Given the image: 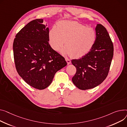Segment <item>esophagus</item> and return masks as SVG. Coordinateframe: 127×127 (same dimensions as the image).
Segmentation results:
<instances>
[{
  "instance_id": "1",
  "label": "esophagus",
  "mask_w": 127,
  "mask_h": 127,
  "mask_svg": "<svg viewBox=\"0 0 127 127\" xmlns=\"http://www.w3.org/2000/svg\"><path fill=\"white\" fill-rule=\"evenodd\" d=\"M66 61L68 64H70L71 63V60H69V59H68L66 58Z\"/></svg>"
}]
</instances>
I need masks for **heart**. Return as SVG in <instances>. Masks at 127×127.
<instances>
[{"mask_svg":"<svg viewBox=\"0 0 127 127\" xmlns=\"http://www.w3.org/2000/svg\"><path fill=\"white\" fill-rule=\"evenodd\" d=\"M50 46L58 51L64 44L62 50L65 55L80 58L86 55L94 46L96 40L95 30L76 22L62 21L49 33Z\"/></svg>","mask_w":127,"mask_h":127,"instance_id":"heart-1","label":"heart"}]
</instances>
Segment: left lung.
Returning <instances> with one entry per match:
<instances>
[{
	"label": "left lung",
	"mask_w": 127,
	"mask_h": 127,
	"mask_svg": "<svg viewBox=\"0 0 127 127\" xmlns=\"http://www.w3.org/2000/svg\"><path fill=\"white\" fill-rule=\"evenodd\" d=\"M95 31L96 40L92 49L79 59L71 60L77 69L72 81L81 90L95 88L105 80L113 56V44L106 28L97 24Z\"/></svg>",
	"instance_id": "obj_1"
}]
</instances>
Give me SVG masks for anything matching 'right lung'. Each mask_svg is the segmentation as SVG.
Masks as SVG:
<instances>
[{
	"label": "right lung",
	"mask_w": 127,
	"mask_h": 127,
	"mask_svg": "<svg viewBox=\"0 0 127 127\" xmlns=\"http://www.w3.org/2000/svg\"><path fill=\"white\" fill-rule=\"evenodd\" d=\"M43 22L37 19L28 23L16 34L13 46L19 75L39 90L49 86L55 73L67 65L64 58L50 46L49 28Z\"/></svg>",
	"instance_id": "add662e5"
}]
</instances>
